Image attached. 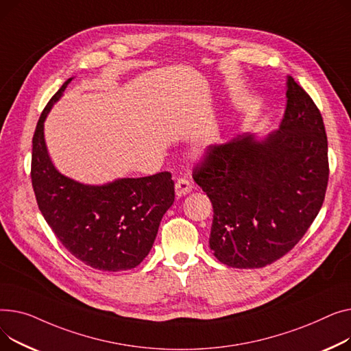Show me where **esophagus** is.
Segmentation results:
<instances>
[{
  "mask_svg": "<svg viewBox=\"0 0 351 351\" xmlns=\"http://www.w3.org/2000/svg\"><path fill=\"white\" fill-rule=\"evenodd\" d=\"M193 190V182L189 178H178L176 181V194L177 197H182L185 194H189Z\"/></svg>",
  "mask_w": 351,
  "mask_h": 351,
  "instance_id": "obj_1",
  "label": "esophagus"
}]
</instances>
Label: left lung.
I'll return each mask as SVG.
<instances>
[{
    "label": "left lung",
    "instance_id": "left-lung-1",
    "mask_svg": "<svg viewBox=\"0 0 351 351\" xmlns=\"http://www.w3.org/2000/svg\"><path fill=\"white\" fill-rule=\"evenodd\" d=\"M279 130L262 141L239 134L210 146L193 178L211 199L210 248L231 267H263L311 228L327 190V136L313 99L287 77Z\"/></svg>",
    "mask_w": 351,
    "mask_h": 351
}]
</instances>
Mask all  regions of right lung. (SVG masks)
Wrapping results in <instances>:
<instances>
[{
	"label": "right lung",
	"instance_id": "add662e5",
	"mask_svg": "<svg viewBox=\"0 0 351 351\" xmlns=\"http://www.w3.org/2000/svg\"><path fill=\"white\" fill-rule=\"evenodd\" d=\"M69 82L51 97L32 137L31 181L38 208L79 261L106 272L132 269L152 250L160 221L174 202V181L170 171H161L93 187L62 176L47 152L44 120Z\"/></svg>",
	"mask_w": 351,
	"mask_h": 351
}]
</instances>
